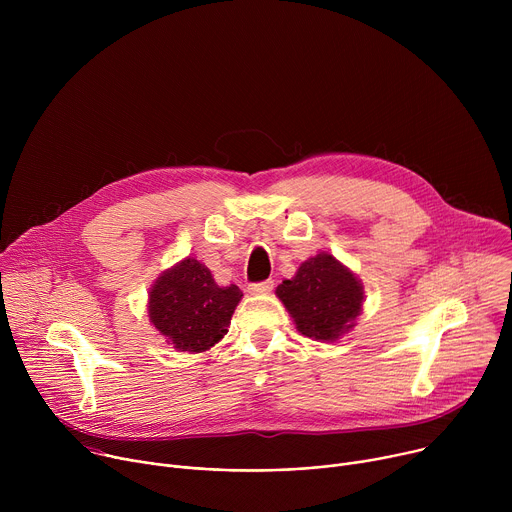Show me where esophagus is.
<instances>
[{
	"label": "esophagus",
	"mask_w": 512,
	"mask_h": 512,
	"mask_svg": "<svg viewBox=\"0 0 512 512\" xmlns=\"http://www.w3.org/2000/svg\"><path fill=\"white\" fill-rule=\"evenodd\" d=\"M249 294L253 296H261V294H269V291L273 289V281L267 279V281H259V283H251L249 287Z\"/></svg>",
	"instance_id": "obj_1"
}]
</instances>
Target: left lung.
<instances>
[{
    "label": "left lung",
    "mask_w": 512,
    "mask_h": 512,
    "mask_svg": "<svg viewBox=\"0 0 512 512\" xmlns=\"http://www.w3.org/2000/svg\"><path fill=\"white\" fill-rule=\"evenodd\" d=\"M275 294L304 336L324 342L338 340L354 326L364 300L360 279L326 251L304 261Z\"/></svg>",
    "instance_id": "8db88e82"
}]
</instances>
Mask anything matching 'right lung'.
Returning a JSON list of instances; mask_svg holds the SVG:
<instances>
[{"label": "right lung", "mask_w": 512, "mask_h": 512, "mask_svg": "<svg viewBox=\"0 0 512 512\" xmlns=\"http://www.w3.org/2000/svg\"><path fill=\"white\" fill-rule=\"evenodd\" d=\"M241 298L237 285H216L204 263L186 257L154 281L148 314L176 350L204 352L229 332Z\"/></svg>", "instance_id": "right-lung-1"}]
</instances>
